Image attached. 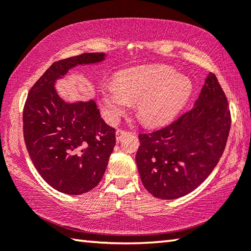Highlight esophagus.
<instances>
[{
	"instance_id": "obj_1",
	"label": "esophagus",
	"mask_w": 251,
	"mask_h": 251,
	"mask_svg": "<svg viewBox=\"0 0 251 251\" xmlns=\"http://www.w3.org/2000/svg\"><path fill=\"white\" fill-rule=\"evenodd\" d=\"M127 133H129V131L128 130H125V129H122V128H118L116 130V139H117V141H120V139L123 137V136H124Z\"/></svg>"
}]
</instances>
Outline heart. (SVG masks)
I'll use <instances>...</instances> for the list:
<instances>
[{
    "mask_svg": "<svg viewBox=\"0 0 251 251\" xmlns=\"http://www.w3.org/2000/svg\"><path fill=\"white\" fill-rule=\"evenodd\" d=\"M193 85L185 75L175 74L166 65L137 66L118 72L115 85L101 91L105 112L115 120L136 101V114L144 124L156 126L176 116L192 93Z\"/></svg>",
    "mask_w": 251,
    "mask_h": 251,
    "instance_id": "b5f03b06",
    "label": "heart"
}]
</instances>
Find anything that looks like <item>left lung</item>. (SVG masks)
<instances>
[{
  "instance_id": "left-lung-1",
  "label": "left lung",
  "mask_w": 251,
  "mask_h": 251,
  "mask_svg": "<svg viewBox=\"0 0 251 251\" xmlns=\"http://www.w3.org/2000/svg\"><path fill=\"white\" fill-rule=\"evenodd\" d=\"M230 125L226 94L209 73L195 107L163 128L138 135L136 163L144 187L160 199L193 192L218 164Z\"/></svg>"
}]
</instances>
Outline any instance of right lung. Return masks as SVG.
<instances>
[{"label":"right lung","instance_id":"add662e5","mask_svg":"<svg viewBox=\"0 0 251 251\" xmlns=\"http://www.w3.org/2000/svg\"><path fill=\"white\" fill-rule=\"evenodd\" d=\"M104 57V53H84L53 63L29 90L24 105V142L34 166L50 186L67 195L87 193L100 181L116 130L100 117L94 100L66 103L54 83L72 67Z\"/></svg>","mask_w":251,"mask_h":251}]
</instances>
